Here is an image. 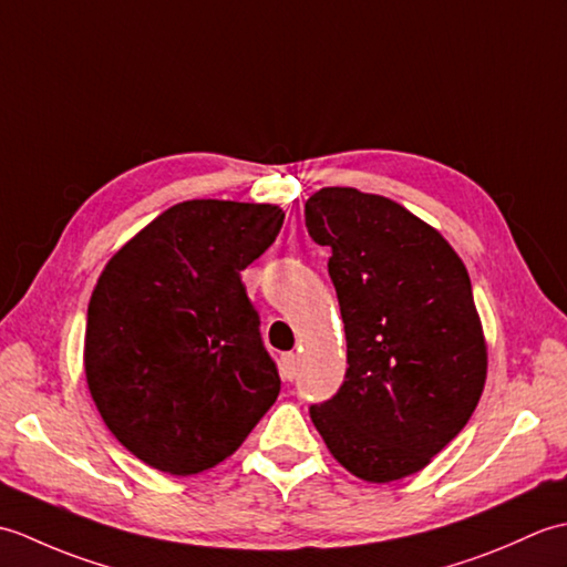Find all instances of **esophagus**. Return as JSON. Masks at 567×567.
<instances>
[{
    "label": "esophagus",
    "mask_w": 567,
    "mask_h": 567,
    "mask_svg": "<svg viewBox=\"0 0 567 567\" xmlns=\"http://www.w3.org/2000/svg\"><path fill=\"white\" fill-rule=\"evenodd\" d=\"M297 365H299V358L295 353H285L280 358V372H282V380L292 382L297 378Z\"/></svg>",
    "instance_id": "obj_1"
}]
</instances>
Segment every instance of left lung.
I'll list each match as a JSON object with an SVG mask.
<instances>
[{
  "label": "left lung",
  "mask_w": 567,
  "mask_h": 567,
  "mask_svg": "<svg viewBox=\"0 0 567 567\" xmlns=\"http://www.w3.org/2000/svg\"><path fill=\"white\" fill-rule=\"evenodd\" d=\"M329 275L348 368L309 416L331 455L365 483L424 470L483 396L487 343L461 256L402 204L323 187L305 204Z\"/></svg>",
  "instance_id": "1"
}]
</instances>
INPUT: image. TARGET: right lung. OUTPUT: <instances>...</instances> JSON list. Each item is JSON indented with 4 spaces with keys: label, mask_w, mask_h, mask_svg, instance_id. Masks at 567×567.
Listing matches in <instances>:
<instances>
[{
    "label": "right lung",
    "mask_w": 567,
    "mask_h": 567,
    "mask_svg": "<svg viewBox=\"0 0 567 567\" xmlns=\"http://www.w3.org/2000/svg\"><path fill=\"white\" fill-rule=\"evenodd\" d=\"M282 221L275 204L179 202L128 238L94 285L90 394L116 441L161 473L219 465L280 394L240 270Z\"/></svg>",
    "instance_id": "obj_1"
}]
</instances>
